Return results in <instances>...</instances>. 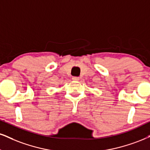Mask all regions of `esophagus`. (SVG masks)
<instances>
[{
    "label": "esophagus",
    "mask_w": 150,
    "mask_h": 150,
    "mask_svg": "<svg viewBox=\"0 0 150 150\" xmlns=\"http://www.w3.org/2000/svg\"><path fill=\"white\" fill-rule=\"evenodd\" d=\"M72 80L74 81H79V77H76V76H74V77H72Z\"/></svg>",
    "instance_id": "34e87169"
}]
</instances>
